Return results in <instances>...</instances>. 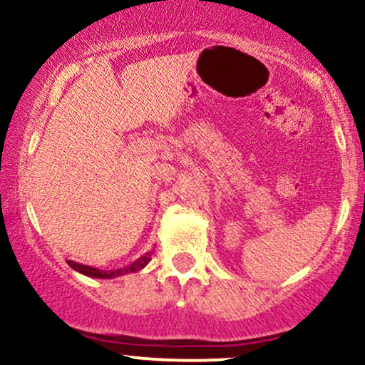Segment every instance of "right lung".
Masks as SVG:
<instances>
[{"instance_id": "1", "label": "right lung", "mask_w": 365, "mask_h": 365, "mask_svg": "<svg viewBox=\"0 0 365 365\" xmlns=\"http://www.w3.org/2000/svg\"><path fill=\"white\" fill-rule=\"evenodd\" d=\"M150 255L153 252H145L144 255H140L137 261H133L132 264H128L127 267H120V269H110V271H104L99 269V267H92V266H86V264H78L75 261H68V266L72 269L77 271L83 276H89V278H99V279H111V278H118V276H123L127 273H137V271L144 269L150 261Z\"/></svg>"}]
</instances>
